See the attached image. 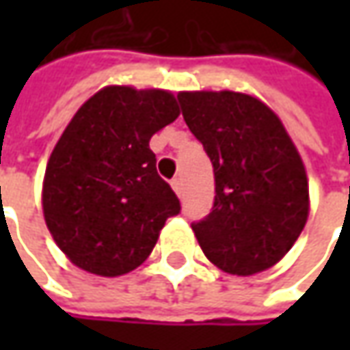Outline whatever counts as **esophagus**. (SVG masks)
I'll return each mask as SVG.
<instances>
[{
  "instance_id": "1",
  "label": "esophagus",
  "mask_w": 350,
  "mask_h": 350,
  "mask_svg": "<svg viewBox=\"0 0 350 350\" xmlns=\"http://www.w3.org/2000/svg\"><path fill=\"white\" fill-rule=\"evenodd\" d=\"M171 187H173V191H175L177 195H179V196L183 195V181H181V179H179V177L171 181Z\"/></svg>"
}]
</instances>
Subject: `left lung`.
Segmentation results:
<instances>
[{"label": "left lung", "instance_id": "obj_1", "mask_svg": "<svg viewBox=\"0 0 350 350\" xmlns=\"http://www.w3.org/2000/svg\"><path fill=\"white\" fill-rule=\"evenodd\" d=\"M177 99L214 167L212 212L193 224L198 245L230 275L271 269L296 243L310 212L306 169L288 132L245 93L183 91Z\"/></svg>", "mask_w": 350, "mask_h": 350}]
</instances>
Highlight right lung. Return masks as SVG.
I'll use <instances>...</instances> for the list:
<instances>
[{
  "instance_id": "right-lung-1",
  "label": "right lung",
  "mask_w": 350,
  "mask_h": 350,
  "mask_svg": "<svg viewBox=\"0 0 350 350\" xmlns=\"http://www.w3.org/2000/svg\"><path fill=\"white\" fill-rule=\"evenodd\" d=\"M179 116L173 93L109 85L75 113L48 159L42 210L56 245L99 276L134 271L181 202L150 138Z\"/></svg>"
}]
</instances>
